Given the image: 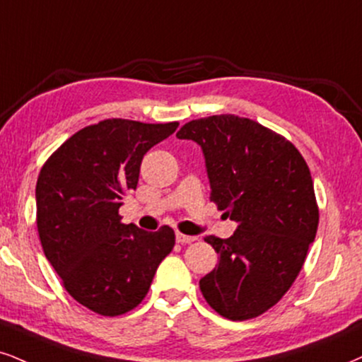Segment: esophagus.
Instances as JSON below:
<instances>
[{
  "mask_svg": "<svg viewBox=\"0 0 362 362\" xmlns=\"http://www.w3.org/2000/svg\"><path fill=\"white\" fill-rule=\"evenodd\" d=\"M194 240H196V236L176 233V242H177V243H191V242H194Z\"/></svg>",
  "mask_w": 362,
  "mask_h": 362,
  "instance_id": "1",
  "label": "esophagus"
}]
</instances>
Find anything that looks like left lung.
<instances>
[{
    "mask_svg": "<svg viewBox=\"0 0 362 362\" xmlns=\"http://www.w3.org/2000/svg\"><path fill=\"white\" fill-rule=\"evenodd\" d=\"M177 139L202 147L209 199L238 228L206 236L218 265L199 280L218 314L247 320L274 307L304 265L319 225L309 166L292 142L231 114L185 124Z\"/></svg>",
    "mask_w": 362,
    "mask_h": 362,
    "instance_id": "8db88e82",
    "label": "left lung"
}]
</instances>
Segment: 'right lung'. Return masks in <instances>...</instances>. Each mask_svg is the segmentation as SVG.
<instances>
[{"label": "right lung", "mask_w": 362, "mask_h": 362, "mask_svg": "<svg viewBox=\"0 0 362 362\" xmlns=\"http://www.w3.org/2000/svg\"><path fill=\"white\" fill-rule=\"evenodd\" d=\"M180 124L107 119L74 134L43 164L37 226L45 257L78 304L100 315L142 302L174 231L120 223L119 208L137 188L142 158Z\"/></svg>", "instance_id": "obj_1"}]
</instances>
